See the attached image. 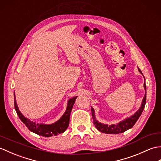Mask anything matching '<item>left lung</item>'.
I'll use <instances>...</instances> for the list:
<instances>
[{
    "label": "left lung",
    "instance_id": "8db88e82",
    "mask_svg": "<svg viewBox=\"0 0 161 161\" xmlns=\"http://www.w3.org/2000/svg\"><path fill=\"white\" fill-rule=\"evenodd\" d=\"M139 71L142 73V72L141 70L138 68ZM144 87L146 91V84L145 82L144 84ZM146 104V92H145V95L144 96V98L142 100V102L141 104V108H139V110L138 111H136L134 114H133L131 117L125 119L124 121H122L121 122L118 123V125H104V124H101V123L98 122L96 119H95V113L93 108H91V111H92V118L93 119V123L95 125V126L96 127V129L102 133H107V134H118L119 133H123L126 131V130H128L129 129H131L133 127V125L136 124V122H137L138 119L139 118L140 116H141L142 112L143 111V109L145 108V106Z\"/></svg>",
    "mask_w": 161,
    "mask_h": 161
}]
</instances>
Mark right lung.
Returning a JSON list of instances; mask_svg holds the SVG:
<instances>
[{
    "label": "right lung",
    "instance_id": "obj_1",
    "mask_svg": "<svg viewBox=\"0 0 161 161\" xmlns=\"http://www.w3.org/2000/svg\"><path fill=\"white\" fill-rule=\"evenodd\" d=\"M77 97H75L71 98L68 102V107L66 108V112L64 113V114L62 115L59 120L56 122L55 123L52 125H39L36 124L35 122H33L30 121L29 119L24 117L22 115L21 113L19 110V108L17 107V104L15 100V95H14V108L15 110L18 114L19 118L20 119L25 126L28 127V129L34 133H36L39 136H45V137H50V136H57L59 135L60 133H64L66 131V129L68 128V125H69L70 122V113L73 108V104L75 102V99Z\"/></svg>",
    "mask_w": 161,
    "mask_h": 161
}]
</instances>
